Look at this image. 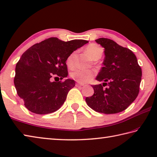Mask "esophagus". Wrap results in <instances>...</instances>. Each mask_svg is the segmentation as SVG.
<instances>
[{
	"instance_id": "1",
	"label": "esophagus",
	"mask_w": 157,
	"mask_h": 157,
	"mask_svg": "<svg viewBox=\"0 0 157 157\" xmlns=\"http://www.w3.org/2000/svg\"><path fill=\"white\" fill-rule=\"evenodd\" d=\"M76 86H77V87L84 86V84H82V83H77L76 84Z\"/></svg>"
}]
</instances>
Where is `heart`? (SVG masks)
<instances>
[{
	"label": "heart",
	"instance_id": "1",
	"mask_svg": "<svg viewBox=\"0 0 157 157\" xmlns=\"http://www.w3.org/2000/svg\"><path fill=\"white\" fill-rule=\"evenodd\" d=\"M86 52L90 55L91 58L97 60L102 57L103 50L100 45L95 43H90L86 48ZM76 52H73L69 55L67 59V64L69 68H72L74 64V57ZM95 76V71L93 70H83V69H75L70 74L72 79L81 83H86L90 82Z\"/></svg>",
	"mask_w": 157,
	"mask_h": 157
}]
</instances>
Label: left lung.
Wrapping results in <instances>:
<instances>
[{
  "mask_svg": "<svg viewBox=\"0 0 157 157\" xmlns=\"http://www.w3.org/2000/svg\"><path fill=\"white\" fill-rule=\"evenodd\" d=\"M105 48L104 67L96 80L103 85H93L94 94L86 102L91 109L103 114H117L125 110L136 100L140 90L142 69L131 50L109 38L95 40ZM108 87L104 89L103 83Z\"/></svg>",
  "mask_w": 157,
  "mask_h": 157,
  "instance_id": "obj_1",
  "label": "left lung"
}]
</instances>
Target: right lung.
I'll use <instances>...</instances> for the list:
<instances>
[{
    "mask_svg": "<svg viewBox=\"0 0 157 157\" xmlns=\"http://www.w3.org/2000/svg\"><path fill=\"white\" fill-rule=\"evenodd\" d=\"M85 40L63 41L52 37L33 45L24 52L16 64L14 83L19 97L30 112L46 114L59 109L75 81H51L68 76L66 61L69 55L86 44Z\"/></svg>",
    "mask_w": 157,
    "mask_h": 157,
    "instance_id": "obj_1",
    "label": "right lung"
}]
</instances>
